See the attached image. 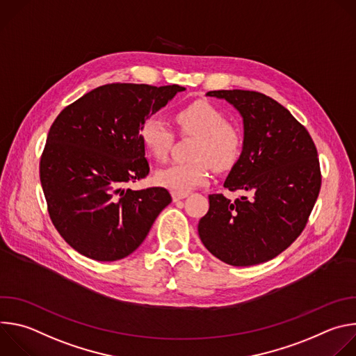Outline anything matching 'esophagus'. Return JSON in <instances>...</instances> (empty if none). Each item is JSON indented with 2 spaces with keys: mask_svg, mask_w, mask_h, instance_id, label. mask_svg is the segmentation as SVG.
I'll return each mask as SVG.
<instances>
[{
  "mask_svg": "<svg viewBox=\"0 0 356 356\" xmlns=\"http://www.w3.org/2000/svg\"><path fill=\"white\" fill-rule=\"evenodd\" d=\"M188 195V193H179V191H172V198L173 201H179V200H183Z\"/></svg>",
  "mask_w": 356,
  "mask_h": 356,
  "instance_id": "obj_1",
  "label": "esophagus"
}]
</instances>
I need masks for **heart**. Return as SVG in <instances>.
Returning <instances> with one entry per match:
<instances>
[{"mask_svg": "<svg viewBox=\"0 0 356 356\" xmlns=\"http://www.w3.org/2000/svg\"><path fill=\"white\" fill-rule=\"evenodd\" d=\"M175 121L181 134L195 135L191 162L173 163L155 175L159 186L173 191L187 193L204 186L210 180L211 168L229 170L239 159L243 147L241 129L227 122L225 114L209 101H195L179 110ZM139 138L147 154L165 161L175 140V134L161 117L146 118L139 128Z\"/></svg>", "mask_w": 356, "mask_h": 356, "instance_id": "heart-1", "label": "heart"}]
</instances>
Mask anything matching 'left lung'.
<instances>
[{"mask_svg":"<svg viewBox=\"0 0 356 356\" xmlns=\"http://www.w3.org/2000/svg\"><path fill=\"white\" fill-rule=\"evenodd\" d=\"M242 117L243 147L224 187L250 193L235 201L210 194L198 222L201 242L232 266L268 262L287 249L306 227L316 204L321 172L316 145L287 108L249 90H218Z\"/></svg>","mask_w":356,"mask_h":356,"instance_id":"1","label":"left lung"}]
</instances>
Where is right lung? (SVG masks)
Returning <instances> with one entry per match:
<instances>
[{
    "mask_svg": "<svg viewBox=\"0 0 356 356\" xmlns=\"http://www.w3.org/2000/svg\"><path fill=\"white\" fill-rule=\"evenodd\" d=\"M186 88L113 83L67 106L47 134L40 184L63 239L81 255L113 262L143 242L172 202L163 187L125 188L147 176L142 122Z\"/></svg>",
    "mask_w": 356,
    "mask_h": 356,
    "instance_id": "obj_1",
    "label": "right lung"
}]
</instances>
